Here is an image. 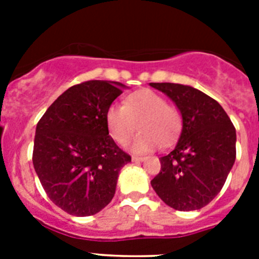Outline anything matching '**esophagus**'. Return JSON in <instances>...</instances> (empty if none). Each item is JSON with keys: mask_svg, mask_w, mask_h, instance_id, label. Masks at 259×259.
I'll return each mask as SVG.
<instances>
[{"mask_svg": "<svg viewBox=\"0 0 259 259\" xmlns=\"http://www.w3.org/2000/svg\"><path fill=\"white\" fill-rule=\"evenodd\" d=\"M145 159V157H139V155H132V161L134 162H141Z\"/></svg>", "mask_w": 259, "mask_h": 259, "instance_id": "34e87169", "label": "esophagus"}]
</instances>
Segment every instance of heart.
Returning a JSON list of instances; mask_svg holds the SVG:
<instances>
[{
	"instance_id": "1",
	"label": "heart",
	"mask_w": 259,
	"mask_h": 259,
	"mask_svg": "<svg viewBox=\"0 0 259 259\" xmlns=\"http://www.w3.org/2000/svg\"><path fill=\"white\" fill-rule=\"evenodd\" d=\"M109 135L124 145L136 131L140 134L130 144L135 153H146L161 145H170L182 131V114L166 98L152 89H140L127 96L123 105H110L105 114Z\"/></svg>"
}]
</instances>
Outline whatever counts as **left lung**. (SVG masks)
I'll return each mask as SVG.
<instances>
[{"label": "left lung", "mask_w": 259, "mask_h": 259, "mask_svg": "<svg viewBox=\"0 0 259 259\" xmlns=\"http://www.w3.org/2000/svg\"><path fill=\"white\" fill-rule=\"evenodd\" d=\"M150 87L168 96L183 119L179 141L159 158L161 171L150 184L172 209H201L221 192L235 163L236 130L223 107L198 89L174 83Z\"/></svg>", "instance_id": "1"}]
</instances>
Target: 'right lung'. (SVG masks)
<instances>
[{"label":"right lung","instance_id":"add662e5","mask_svg":"<svg viewBox=\"0 0 259 259\" xmlns=\"http://www.w3.org/2000/svg\"><path fill=\"white\" fill-rule=\"evenodd\" d=\"M125 85L89 80L68 88L36 127L32 162L48 197L63 211L88 217L115 194L122 167L131 162L109 136L105 114Z\"/></svg>","mask_w":259,"mask_h":259}]
</instances>
